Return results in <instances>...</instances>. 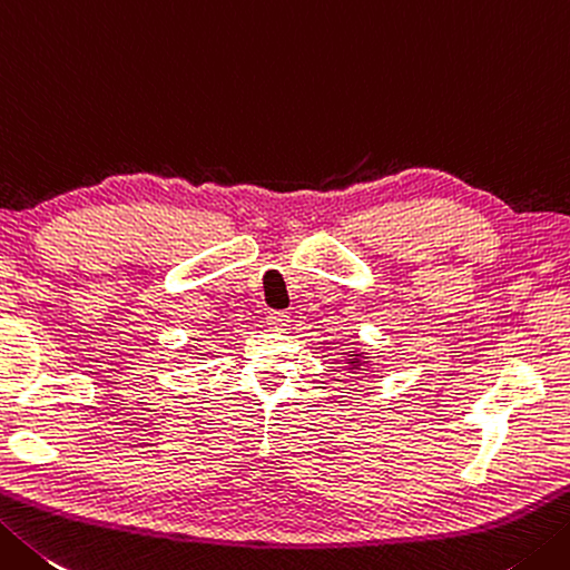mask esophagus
<instances>
[{
	"instance_id": "esophagus-1",
	"label": "esophagus",
	"mask_w": 570,
	"mask_h": 570,
	"mask_svg": "<svg viewBox=\"0 0 570 570\" xmlns=\"http://www.w3.org/2000/svg\"><path fill=\"white\" fill-rule=\"evenodd\" d=\"M288 323H292V318H288V314H284V311H272V314L266 316V326L274 331H286Z\"/></svg>"
}]
</instances>
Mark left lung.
Wrapping results in <instances>:
<instances>
[{"mask_svg": "<svg viewBox=\"0 0 570 570\" xmlns=\"http://www.w3.org/2000/svg\"><path fill=\"white\" fill-rule=\"evenodd\" d=\"M343 367H345V373H358V371H365V367H371L373 365V355L367 353V351H363V348H358V345H355L353 351H345L343 355Z\"/></svg>", "mask_w": 570, "mask_h": 570, "instance_id": "obj_1", "label": "left lung"}]
</instances>
